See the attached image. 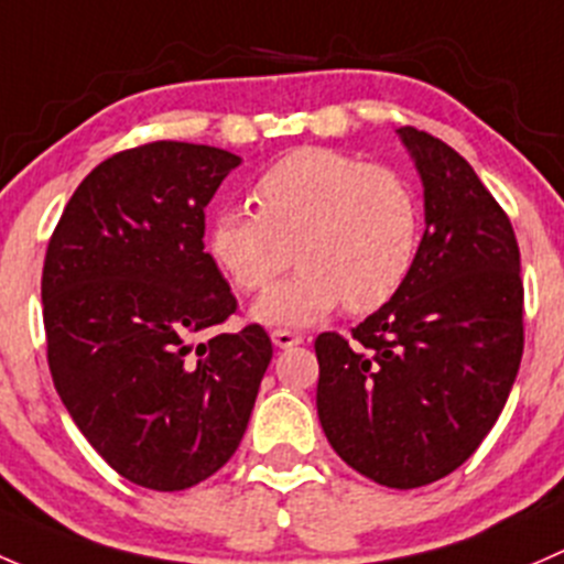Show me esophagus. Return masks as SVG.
I'll return each instance as SVG.
<instances>
[{
	"label": "esophagus",
	"instance_id": "esophagus-1",
	"mask_svg": "<svg viewBox=\"0 0 564 564\" xmlns=\"http://www.w3.org/2000/svg\"><path fill=\"white\" fill-rule=\"evenodd\" d=\"M271 341H274L276 347H282V350H288V347L301 345V336L293 334V330H288V328H276V330H271Z\"/></svg>",
	"mask_w": 564,
	"mask_h": 564
}]
</instances>
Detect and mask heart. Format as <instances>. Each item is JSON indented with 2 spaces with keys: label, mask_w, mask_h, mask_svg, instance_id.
<instances>
[{
  "label": "heart",
  "mask_w": 564,
  "mask_h": 564,
  "mask_svg": "<svg viewBox=\"0 0 564 564\" xmlns=\"http://www.w3.org/2000/svg\"><path fill=\"white\" fill-rule=\"evenodd\" d=\"M252 203L254 212L214 214L206 247L241 293L269 288L295 252L301 269L252 306L258 323L299 328L341 304L356 315L375 312L415 269L421 203L391 167L336 149H295L260 173Z\"/></svg>",
  "instance_id": "heart-1"
}]
</instances>
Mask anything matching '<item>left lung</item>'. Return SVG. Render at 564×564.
I'll list each match as a JSON object with an SVG mask.
<instances>
[{"mask_svg": "<svg viewBox=\"0 0 564 564\" xmlns=\"http://www.w3.org/2000/svg\"><path fill=\"white\" fill-rule=\"evenodd\" d=\"M423 182L415 269L386 306L315 339L317 415L330 448L388 489L462 467L497 423L524 352V284L513 225L467 160L399 130Z\"/></svg>", "mask_w": 564, "mask_h": 564, "instance_id": "obj_1", "label": "left lung"}]
</instances>
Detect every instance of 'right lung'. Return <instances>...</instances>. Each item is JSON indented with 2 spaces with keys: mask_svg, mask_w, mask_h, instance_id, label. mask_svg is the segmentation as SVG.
<instances>
[{
  "mask_svg": "<svg viewBox=\"0 0 564 564\" xmlns=\"http://www.w3.org/2000/svg\"><path fill=\"white\" fill-rule=\"evenodd\" d=\"M239 162L182 141L108 156L45 252L56 391L91 448L143 489H189L236 454L274 356L258 323L189 345L239 310L203 252V212Z\"/></svg>",
  "mask_w": 564,
  "mask_h": 564,
  "instance_id": "add662e5",
  "label": "right lung"
}]
</instances>
